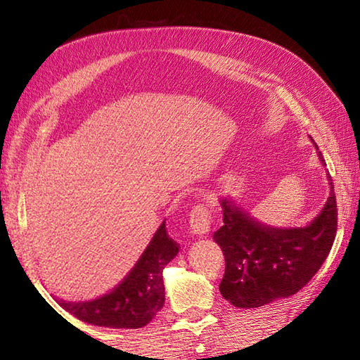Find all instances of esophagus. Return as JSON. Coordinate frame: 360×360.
<instances>
[{"label": "esophagus", "instance_id": "obj_1", "mask_svg": "<svg viewBox=\"0 0 360 360\" xmlns=\"http://www.w3.org/2000/svg\"><path fill=\"white\" fill-rule=\"evenodd\" d=\"M213 228V218L211 211L206 205H195L190 211V229L196 236H203L211 233Z\"/></svg>", "mask_w": 360, "mask_h": 360}]
</instances>
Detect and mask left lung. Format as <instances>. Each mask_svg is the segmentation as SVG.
Masks as SVG:
<instances>
[{"mask_svg": "<svg viewBox=\"0 0 360 360\" xmlns=\"http://www.w3.org/2000/svg\"><path fill=\"white\" fill-rule=\"evenodd\" d=\"M329 181L331 193L326 205L307 228H269L240 211L233 201L221 200L223 226L213 238L224 254L226 270L219 292L228 302L238 308H257L292 297L314 277L338 231L331 176Z\"/></svg>", "mask_w": 360, "mask_h": 360, "instance_id": "1", "label": "left lung"}]
</instances>
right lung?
Masks as SVG:
<instances>
[{
  "instance_id": "1",
  "label": "right lung",
  "mask_w": 360,
  "mask_h": 360,
  "mask_svg": "<svg viewBox=\"0 0 360 360\" xmlns=\"http://www.w3.org/2000/svg\"><path fill=\"white\" fill-rule=\"evenodd\" d=\"M179 254V245L169 238L165 221L137 260L129 275L110 293L93 302H63L58 304L82 321L106 328L137 329L146 326L165 303L162 270Z\"/></svg>"
}]
</instances>
